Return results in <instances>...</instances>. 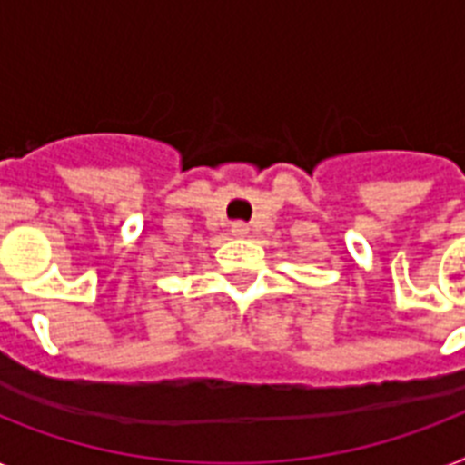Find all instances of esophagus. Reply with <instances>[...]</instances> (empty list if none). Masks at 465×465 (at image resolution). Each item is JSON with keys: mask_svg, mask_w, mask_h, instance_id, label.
Listing matches in <instances>:
<instances>
[{"mask_svg": "<svg viewBox=\"0 0 465 465\" xmlns=\"http://www.w3.org/2000/svg\"><path fill=\"white\" fill-rule=\"evenodd\" d=\"M248 232H251V229H248V224H245V222H233L232 224V233L233 236H239V239L248 236Z\"/></svg>", "mask_w": 465, "mask_h": 465, "instance_id": "esophagus-1", "label": "esophagus"}]
</instances>
